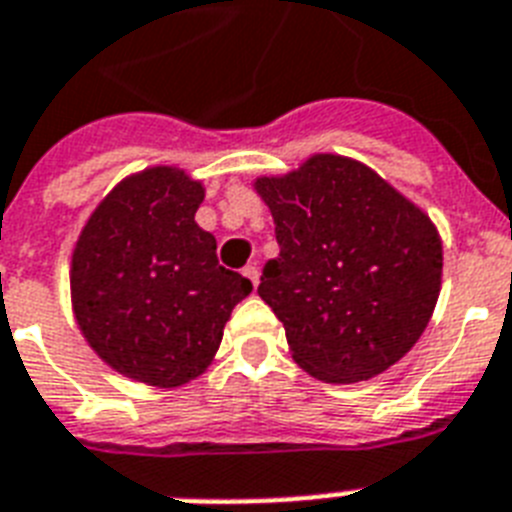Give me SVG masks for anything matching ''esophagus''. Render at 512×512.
I'll return each mask as SVG.
<instances>
[{
    "label": "esophagus",
    "instance_id": "esophagus-1",
    "mask_svg": "<svg viewBox=\"0 0 512 512\" xmlns=\"http://www.w3.org/2000/svg\"><path fill=\"white\" fill-rule=\"evenodd\" d=\"M244 276H247L249 281H252V286L260 284V270H257L255 263H249L247 268H244Z\"/></svg>",
    "mask_w": 512,
    "mask_h": 512
}]
</instances>
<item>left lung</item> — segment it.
Listing matches in <instances>:
<instances>
[{
	"instance_id": "left-lung-1",
	"label": "left lung",
	"mask_w": 512,
	"mask_h": 512,
	"mask_svg": "<svg viewBox=\"0 0 512 512\" xmlns=\"http://www.w3.org/2000/svg\"><path fill=\"white\" fill-rule=\"evenodd\" d=\"M255 189L281 247L257 294L284 323L294 363L328 384H355L405 357L442 286L429 215L339 155H313Z\"/></svg>"
}]
</instances>
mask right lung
I'll return each mask as SVG.
<instances>
[{"label": "right lung", "instance_id": "obj_1", "mask_svg": "<svg viewBox=\"0 0 512 512\" xmlns=\"http://www.w3.org/2000/svg\"><path fill=\"white\" fill-rule=\"evenodd\" d=\"M205 199L184 170L157 165L120 181L73 249L70 294L86 342L149 386L189 384L213 363L223 326L252 281L218 265L194 220Z\"/></svg>", "mask_w": 512, "mask_h": 512}]
</instances>
